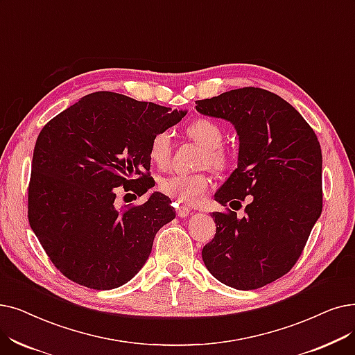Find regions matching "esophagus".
Wrapping results in <instances>:
<instances>
[{
    "instance_id": "obj_1",
    "label": "esophagus",
    "mask_w": 355,
    "mask_h": 355,
    "mask_svg": "<svg viewBox=\"0 0 355 355\" xmlns=\"http://www.w3.org/2000/svg\"><path fill=\"white\" fill-rule=\"evenodd\" d=\"M191 213V210L186 206H180L177 207V214L180 216V218H187V216Z\"/></svg>"
}]
</instances>
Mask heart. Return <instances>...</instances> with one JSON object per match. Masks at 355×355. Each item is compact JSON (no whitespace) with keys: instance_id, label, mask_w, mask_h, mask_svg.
<instances>
[{"instance_id":"heart-1","label":"heart","mask_w":355,"mask_h":355,"mask_svg":"<svg viewBox=\"0 0 355 355\" xmlns=\"http://www.w3.org/2000/svg\"><path fill=\"white\" fill-rule=\"evenodd\" d=\"M187 135L194 142L205 148L202 164L213 169L227 168L230 157L229 152L222 146L225 132L218 121L211 119H197L187 128ZM171 136L168 132H158L149 144V159L158 166L165 168L171 161ZM210 178L203 174H174L164 177L158 182V190L169 197L177 205H194L200 196L207 193Z\"/></svg>"}]
</instances>
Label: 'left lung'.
Instances as JSON below:
<instances>
[{"mask_svg":"<svg viewBox=\"0 0 355 355\" xmlns=\"http://www.w3.org/2000/svg\"><path fill=\"white\" fill-rule=\"evenodd\" d=\"M205 116L232 123L239 136L238 168L216 191V235L202 251L220 283L264 287L287 274L302 255L322 211V150L313 129L286 100L245 87L196 101Z\"/></svg>","mask_w":355,"mask_h":355,"instance_id":"1","label":"left lung"}]
</instances>
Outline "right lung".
<instances>
[{"label": "right lung", "mask_w": 355, "mask_h": 355, "mask_svg": "<svg viewBox=\"0 0 355 355\" xmlns=\"http://www.w3.org/2000/svg\"><path fill=\"white\" fill-rule=\"evenodd\" d=\"M184 110L92 92L53 117L37 136L28 184V223L53 266L94 290L120 287L139 272L158 230L175 218L155 191L119 209L117 187L145 194L149 144Z\"/></svg>", "instance_id": "add662e5"}]
</instances>
